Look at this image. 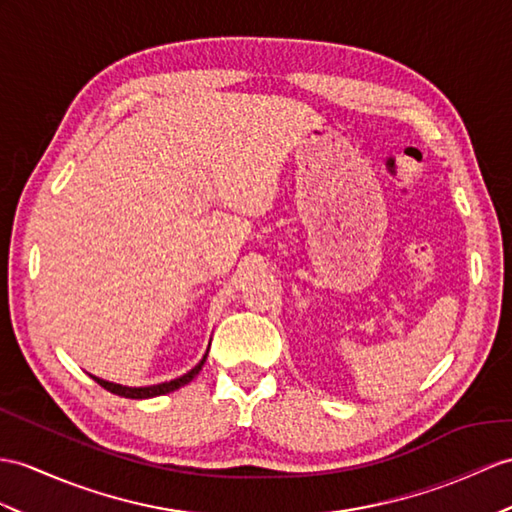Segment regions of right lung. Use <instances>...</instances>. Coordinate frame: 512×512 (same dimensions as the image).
<instances>
[{
  "mask_svg": "<svg viewBox=\"0 0 512 512\" xmlns=\"http://www.w3.org/2000/svg\"><path fill=\"white\" fill-rule=\"evenodd\" d=\"M210 347V345H208ZM206 356L208 352L204 354V358L199 360V363L189 371L184 373V376L176 378V380H169V382H160V384H152V386H123V384H115V382H106V380H99L95 376H91L99 386H104L106 391L115 393V395H121V397H130V400H147V397H158V395H165V393H171L180 389V386L189 384L199 371H202L204 363H206Z\"/></svg>",
  "mask_w": 512,
  "mask_h": 512,
  "instance_id": "1",
  "label": "right lung"
}]
</instances>
